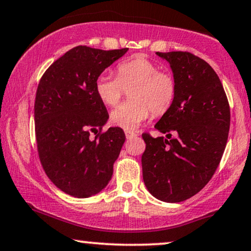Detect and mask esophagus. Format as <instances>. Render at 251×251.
Returning a JSON list of instances; mask_svg holds the SVG:
<instances>
[{
  "mask_svg": "<svg viewBox=\"0 0 251 251\" xmlns=\"http://www.w3.org/2000/svg\"><path fill=\"white\" fill-rule=\"evenodd\" d=\"M126 137L128 138V139H131V138H133V137H136V133L135 132H132V131H130V130H126Z\"/></svg>",
  "mask_w": 251,
  "mask_h": 251,
  "instance_id": "esophagus-1",
  "label": "esophagus"
}]
</instances>
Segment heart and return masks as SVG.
<instances>
[{"label":"heart","mask_w":251,"mask_h":251,"mask_svg":"<svg viewBox=\"0 0 251 251\" xmlns=\"http://www.w3.org/2000/svg\"><path fill=\"white\" fill-rule=\"evenodd\" d=\"M114 77L99 75L96 80V93L107 106L118 105L125 89L131 88V100L116 107L110 114L115 126L126 130L137 129L151 115H162L173 105L176 96V82L171 74L159 71L158 64L143 55L126 58L116 68Z\"/></svg>","instance_id":"1"}]
</instances>
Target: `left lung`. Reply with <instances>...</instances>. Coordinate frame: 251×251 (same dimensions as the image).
Returning a JSON list of instances; mask_svg holds the SVG:
<instances>
[{
    "mask_svg": "<svg viewBox=\"0 0 251 251\" xmlns=\"http://www.w3.org/2000/svg\"><path fill=\"white\" fill-rule=\"evenodd\" d=\"M155 54L169 63L176 96L154 126L166 137L143 133V180L152 196L178 203L203 189L216 172L228 138L229 105L207 62L188 51Z\"/></svg>",
    "mask_w": 251,
    "mask_h": 251,
    "instance_id": "obj_1",
    "label": "left lung"
}]
</instances>
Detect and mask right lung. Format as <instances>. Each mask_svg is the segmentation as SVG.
<instances>
[{
	"label": "right lung",
	"instance_id": "right-lung-1",
	"mask_svg": "<svg viewBox=\"0 0 251 251\" xmlns=\"http://www.w3.org/2000/svg\"><path fill=\"white\" fill-rule=\"evenodd\" d=\"M126 51L77 46L57 58L38 85L34 122L39 158L50 181L70 196L99 194L112 178L126 135L119 126L99 132L109 115L96 93V80Z\"/></svg>",
	"mask_w": 251,
	"mask_h": 251
}]
</instances>
